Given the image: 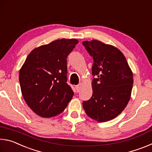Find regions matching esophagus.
<instances>
[{
    "label": "esophagus",
    "mask_w": 152,
    "mask_h": 152,
    "mask_svg": "<svg viewBox=\"0 0 152 152\" xmlns=\"http://www.w3.org/2000/svg\"><path fill=\"white\" fill-rule=\"evenodd\" d=\"M80 86H81L80 84H78V85H76V86H75V88H76V92H78L80 91Z\"/></svg>",
    "instance_id": "34e87169"
}]
</instances>
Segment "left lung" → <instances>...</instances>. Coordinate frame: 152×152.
I'll return each mask as SVG.
<instances>
[{"label":"left lung","instance_id":"8db88e82","mask_svg":"<svg viewBox=\"0 0 152 152\" xmlns=\"http://www.w3.org/2000/svg\"><path fill=\"white\" fill-rule=\"evenodd\" d=\"M82 44L93 58L92 96L82 103L86 115L99 122L114 119L129 101L133 73L123 53L100 41H84Z\"/></svg>","mask_w":152,"mask_h":152}]
</instances>
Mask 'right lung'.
Masks as SVG:
<instances>
[{"instance_id": "1", "label": "right lung", "mask_w": 152, "mask_h": 152, "mask_svg": "<svg viewBox=\"0 0 152 152\" xmlns=\"http://www.w3.org/2000/svg\"><path fill=\"white\" fill-rule=\"evenodd\" d=\"M76 39H57L34 49L19 71L20 90L28 106L39 116L54 117L62 113L74 92L67 84V57Z\"/></svg>"}]
</instances>
